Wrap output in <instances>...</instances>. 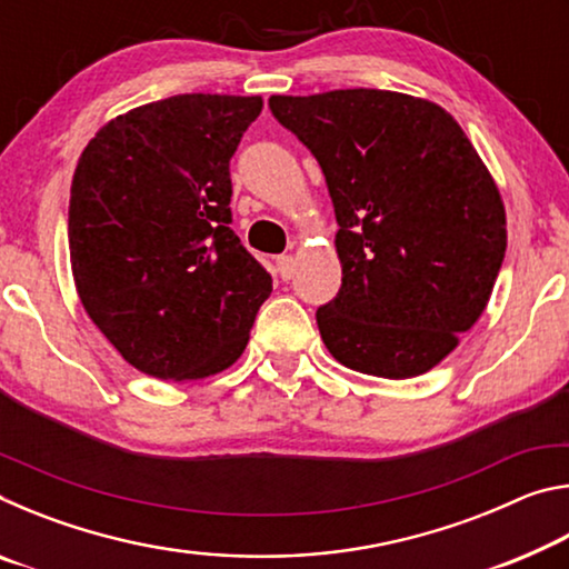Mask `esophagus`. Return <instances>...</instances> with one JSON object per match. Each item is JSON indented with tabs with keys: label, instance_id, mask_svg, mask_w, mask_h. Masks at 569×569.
Instances as JSON below:
<instances>
[{
	"label": "esophagus",
	"instance_id": "obj_1",
	"mask_svg": "<svg viewBox=\"0 0 569 569\" xmlns=\"http://www.w3.org/2000/svg\"><path fill=\"white\" fill-rule=\"evenodd\" d=\"M276 268H278V273H281L283 281H288V278H293L296 258L293 256H278L276 258Z\"/></svg>",
	"mask_w": 569,
	"mask_h": 569
}]
</instances>
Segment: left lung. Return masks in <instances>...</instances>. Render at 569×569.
<instances>
[{
  "mask_svg": "<svg viewBox=\"0 0 569 569\" xmlns=\"http://www.w3.org/2000/svg\"><path fill=\"white\" fill-rule=\"evenodd\" d=\"M333 203L341 291L316 311L336 361L411 379L457 349L507 250L505 203L467 132L437 102L391 90L273 94Z\"/></svg>",
  "mask_w": 569,
  "mask_h": 569,
  "instance_id": "1",
  "label": "left lung"
}]
</instances>
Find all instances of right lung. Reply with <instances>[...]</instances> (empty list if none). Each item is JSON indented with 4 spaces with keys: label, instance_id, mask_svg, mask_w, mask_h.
<instances>
[{
    "label": "right lung",
    "instance_id": "1",
    "mask_svg": "<svg viewBox=\"0 0 569 569\" xmlns=\"http://www.w3.org/2000/svg\"><path fill=\"white\" fill-rule=\"evenodd\" d=\"M263 110L172 94L94 132L70 188V266L92 323L134 369L196 381L233 366L273 291L230 228V158Z\"/></svg>",
    "mask_w": 569,
    "mask_h": 569
}]
</instances>
